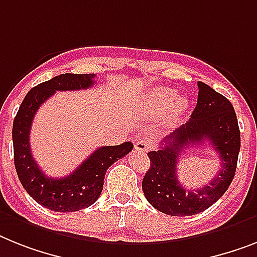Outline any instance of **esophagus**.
Here are the masks:
<instances>
[{
  "label": "esophagus",
  "mask_w": 257,
  "mask_h": 257,
  "mask_svg": "<svg viewBox=\"0 0 257 257\" xmlns=\"http://www.w3.org/2000/svg\"><path fill=\"white\" fill-rule=\"evenodd\" d=\"M150 147H151V143H150L146 138L139 139V141L135 143V151L137 152H148Z\"/></svg>",
  "instance_id": "esophagus-1"
}]
</instances>
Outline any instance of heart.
<instances>
[{
	"mask_svg": "<svg viewBox=\"0 0 257 257\" xmlns=\"http://www.w3.org/2000/svg\"><path fill=\"white\" fill-rule=\"evenodd\" d=\"M177 93L171 88H156L152 89L146 97V109L147 114L152 118L163 115L171 107L172 118H179L188 109L186 98H176Z\"/></svg>",
	"mask_w": 257,
	"mask_h": 257,
	"instance_id": "1",
	"label": "heart"
}]
</instances>
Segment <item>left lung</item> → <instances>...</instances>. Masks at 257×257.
<instances>
[{"mask_svg":"<svg viewBox=\"0 0 257 257\" xmlns=\"http://www.w3.org/2000/svg\"><path fill=\"white\" fill-rule=\"evenodd\" d=\"M207 140L221 159L219 172L205 187L186 190L177 179L175 168L182 151ZM240 131L235 110L224 95L205 82H198V99L190 119L164 138L156 151L148 152L150 169L142 181L147 201L159 211L173 217H188L217 202L236 171Z\"/></svg>","mask_w":257,"mask_h":257,"instance_id":"8db88e82","label":"left lung"}]
</instances>
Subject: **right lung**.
Returning a JSON list of instances; mask_svg holds the SVG:
<instances>
[{"instance_id": "right-lung-1", "label": "right lung", "mask_w": 257, "mask_h": 257, "mask_svg": "<svg viewBox=\"0 0 257 257\" xmlns=\"http://www.w3.org/2000/svg\"><path fill=\"white\" fill-rule=\"evenodd\" d=\"M95 75L64 73L42 82L26 94L13 123L14 164L18 179L31 198L39 205L57 211L72 213L85 209L98 200L105 173L110 165L134 148L131 142L105 146L95 150L71 175L52 179L43 173L30 148V130L40 105L57 90H80L94 85Z\"/></svg>"}]
</instances>
